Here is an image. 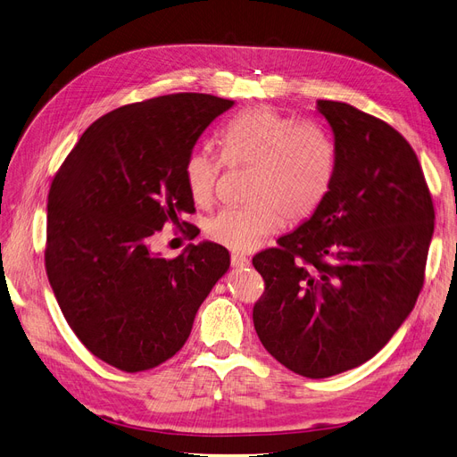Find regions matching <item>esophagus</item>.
<instances>
[{
  "instance_id": "esophagus-1",
  "label": "esophagus",
  "mask_w": 457,
  "mask_h": 457,
  "mask_svg": "<svg viewBox=\"0 0 457 457\" xmlns=\"http://www.w3.org/2000/svg\"><path fill=\"white\" fill-rule=\"evenodd\" d=\"M231 265L235 269H245V267L250 265V260H248L246 255H243V253H233L231 255Z\"/></svg>"
}]
</instances>
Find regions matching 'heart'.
<instances>
[{"mask_svg": "<svg viewBox=\"0 0 457 457\" xmlns=\"http://www.w3.org/2000/svg\"><path fill=\"white\" fill-rule=\"evenodd\" d=\"M218 144L229 166L253 168L250 207L222 209L205 226L209 239L235 252H253L278 233L286 218H310L330 188L334 153L327 136L272 108H252L226 125ZM222 161L212 153L194 151L185 164V181L197 205L214 197Z\"/></svg>", "mask_w": 457, "mask_h": 457, "instance_id": "obj_1", "label": "heart"}]
</instances>
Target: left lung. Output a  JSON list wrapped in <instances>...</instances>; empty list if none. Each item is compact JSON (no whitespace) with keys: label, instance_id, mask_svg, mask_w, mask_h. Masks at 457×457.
I'll use <instances>...</instances> for the list:
<instances>
[{"label":"left lung","instance_id":"8db88e82","mask_svg":"<svg viewBox=\"0 0 457 457\" xmlns=\"http://www.w3.org/2000/svg\"><path fill=\"white\" fill-rule=\"evenodd\" d=\"M315 108L332 130L330 188L280 246L252 260L265 280L253 327L278 362L323 379L370 361L412 312L435 211L398 130L345 103Z\"/></svg>","mask_w":457,"mask_h":457}]
</instances>
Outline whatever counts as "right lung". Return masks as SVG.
Here are the masks:
<instances>
[{"label":"right lung","instance_id":"right-lung-1","mask_svg":"<svg viewBox=\"0 0 457 457\" xmlns=\"http://www.w3.org/2000/svg\"><path fill=\"white\" fill-rule=\"evenodd\" d=\"M231 106L220 96L175 93L117 108L82 134L54 177L48 282L78 340L110 366L134 373L171 359L229 269V252L216 243L164 260L151 241L194 211L187 158Z\"/></svg>","mask_w":457,"mask_h":457}]
</instances>
